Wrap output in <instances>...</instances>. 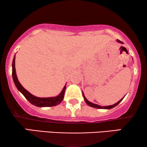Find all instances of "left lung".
I'll return each instance as SVG.
<instances>
[{
	"label": "left lung",
	"instance_id": "1",
	"mask_svg": "<svg viewBox=\"0 0 147 147\" xmlns=\"http://www.w3.org/2000/svg\"><path fill=\"white\" fill-rule=\"evenodd\" d=\"M116 41H117V42H118V43H122V41H120V40H118V39H117L116 40ZM82 94H83V96H84V100H85V102H86V103L88 104V106H91V107H93V108H98V109H112V108H113L114 107H115V106H116L118 105V104L120 103V102L122 101V100H123V98H124V97H123V98H122L121 100H119V101H118V102H116V104H113V105H110V106H100V105H98V104H94V103H92V102H90V101H88V100L86 99V98L85 97V96H84V93L83 92H82Z\"/></svg>",
	"mask_w": 147,
	"mask_h": 147
}]
</instances>
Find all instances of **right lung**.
<instances>
[{
  "label": "right lung",
  "instance_id": "1",
  "mask_svg": "<svg viewBox=\"0 0 147 147\" xmlns=\"http://www.w3.org/2000/svg\"><path fill=\"white\" fill-rule=\"evenodd\" d=\"M12 76H13V79L15 83L16 87L20 92L23 94V95L25 96L26 99L29 101L30 103L33 105L37 106V107H50V106H55L59 104L62 102L63 99L64 94H65V91L66 88V84L64 86V88L62 90L59 95L55 96V97H50V98H39L37 96L32 95L31 93H29L27 90L24 88L20 82L18 80L16 74L15 70V55L14 56L13 60V64H12Z\"/></svg>",
  "mask_w": 147,
  "mask_h": 147
}]
</instances>
